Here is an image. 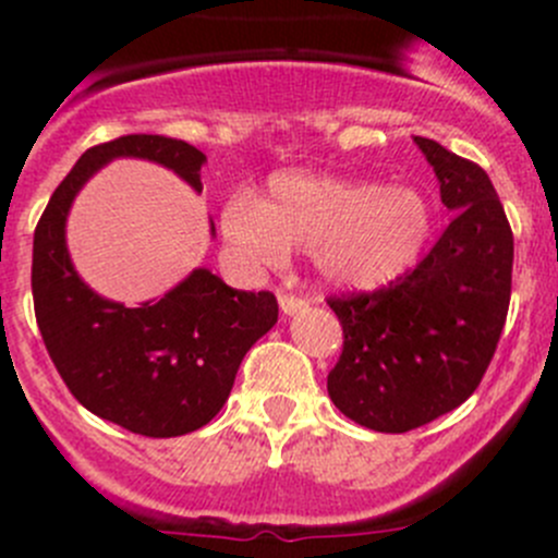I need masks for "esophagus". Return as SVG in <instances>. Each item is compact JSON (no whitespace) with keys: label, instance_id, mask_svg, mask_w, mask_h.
Instances as JSON below:
<instances>
[{"label":"esophagus","instance_id":"34e87169","mask_svg":"<svg viewBox=\"0 0 558 558\" xmlns=\"http://www.w3.org/2000/svg\"><path fill=\"white\" fill-rule=\"evenodd\" d=\"M278 302H280V311H283L286 315L307 311V300H302V296H294V294H286V291H280Z\"/></svg>","mask_w":558,"mask_h":558}]
</instances>
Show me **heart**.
Listing matches in <instances>:
<instances>
[{
	"instance_id": "1",
	"label": "heart",
	"mask_w": 558,
	"mask_h": 558,
	"mask_svg": "<svg viewBox=\"0 0 558 558\" xmlns=\"http://www.w3.org/2000/svg\"><path fill=\"white\" fill-rule=\"evenodd\" d=\"M429 207L408 185L378 189L367 180L283 172L256 202L223 207L221 229L245 258L286 262L307 251L331 289L375 291L402 278L429 240Z\"/></svg>"
}]
</instances>
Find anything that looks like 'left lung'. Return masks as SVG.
Masks as SVG:
<instances>
[{
  "instance_id": "left-lung-1",
  "label": "left lung",
  "mask_w": 558,
  "mask_h": 558,
  "mask_svg": "<svg viewBox=\"0 0 558 558\" xmlns=\"http://www.w3.org/2000/svg\"><path fill=\"white\" fill-rule=\"evenodd\" d=\"M451 223L413 272L373 294L331 296L342 324L331 402L367 429L402 435L459 408L486 373L510 305L513 232L488 174L413 137Z\"/></svg>"
}]
</instances>
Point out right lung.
<instances>
[{
	"instance_id": "right-lung-1",
	"label": "right lung",
	"mask_w": 558,
	"mask_h": 558,
	"mask_svg": "<svg viewBox=\"0 0 558 558\" xmlns=\"http://www.w3.org/2000/svg\"><path fill=\"white\" fill-rule=\"evenodd\" d=\"M112 159L154 161L199 194L207 156L183 140L126 134L77 159L35 229L39 335L72 397L94 415L134 435H189L223 408L240 362L278 320V300L269 291L232 289L205 267L140 307L88 289L66 251V216L77 191Z\"/></svg>"
}]
</instances>
